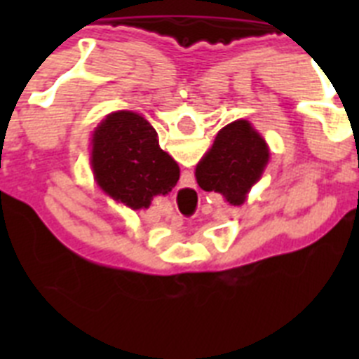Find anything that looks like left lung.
Segmentation results:
<instances>
[{"mask_svg": "<svg viewBox=\"0 0 359 359\" xmlns=\"http://www.w3.org/2000/svg\"><path fill=\"white\" fill-rule=\"evenodd\" d=\"M268 158L261 135L246 120H237L217 133L212 149L196 167V180L203 190L223 194L230 205H243Z\"/></svg>", "mask_w": 359, "mask_h": 359, "instance_id": "1", "label": "left lung"}]
</instances>
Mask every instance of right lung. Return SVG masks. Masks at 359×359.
<instances>
[{"mask_svg": "<svg viewBox=\"0 0 359 359\" xmlns=\"http://www.w3.org/2000/svg\"><path fill=\"white\" fill-rule=\"evenodd\" d=\"M95 180L111 198L131 208H147L180 180L176 161L161 151L156 131L131 111L107 116L95 131L91 151Z\"/></svg>", "mask_w": 359, "mask_h": 359, "instance_id": "obj_1", "label": "right lung"}]
</instances>
